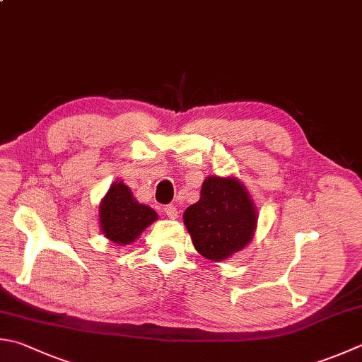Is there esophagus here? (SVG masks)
I'll list each match as a JSON object with an SVG mask.
<instances>
[{
    "instance_id": "34e87169",
    "label": "esophagus",
    "mask_w": 362,
    "mask_h": 362,
    "mask_svg": "<svg viewBox=\"0 0 362 362\" xmlns=\"http://www.w3.org/2000/svg\"><path fill=\"white\" fill-rule=\"evenodd\" d=\"M163 213H165L170 219H178V208L173 206V204H167L165 208H163Z\"/></svg>"
}]
</instances>
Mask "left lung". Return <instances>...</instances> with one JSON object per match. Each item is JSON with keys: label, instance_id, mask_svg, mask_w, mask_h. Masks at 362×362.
<instances>
[{"label": "left lung", "instance_id": "obj_1", "mask_svg": "<svg viewBox=\"0 0 362 362\" xmlns=\"http://www.w3.org/2000/svg\"><path fill=\"white\" fill-rule=\"evenodd\" d=\"M182 219L199 254L221 262L252 240L257 213L247 190L236 178L208 176L200 200L184 211Z\"/></svg>", "mask_w": 362, "mask_h": 362}]
</instances>
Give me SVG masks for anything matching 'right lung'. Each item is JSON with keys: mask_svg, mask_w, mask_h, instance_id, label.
<instances>
[{"mask_svg": "<svg viewBox=\"0 0 362 362\" xmlns=\"http://www.w3.org/2000/svg\"><path fill=\"white\" fill-rule=\"evenodd\" d=\"M100 230L108 240L117 244H131L137 240L158 214L153 208L140 204L131 189L122 182H113L100 203Z\"/></svg>", "mask_w": 362, "mask_h": 362, "instance_id": "1", "label": "right lung"}]
</instances>
